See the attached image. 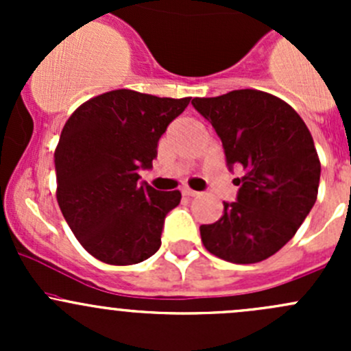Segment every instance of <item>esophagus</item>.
I'll return each instance as SVG.
<instances>
[{
	"label": "esophagus",
	"mask_w": 351,
	"mask_h": 351,
	"mask_svg": "<svg viewBox=\"0 0 351 351\" xmlns=\"http://www.w3.org/2000/svg\"><path fill=\"white\" fill-rule=\"evenodd\" d=\"M182 193L185 197H197L198 195V192H195V190H192V189H189V186H185V189L182 190Z\"/></svg>",
	"instance_id": "obj_1"
}]
</instances>
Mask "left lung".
<instances>
[{
	"label": "left lung",
	"mask_w": 351,
	"mask_h": 351,
	"mask_svg": "<svg viewBox=\"0 0 351 351\" xmlns=\"http://www.w3.org/2000/svg\"><path fill=\"white\" fill-rule=\"evenodd\" d=\"M192 105L239 168L238 200L200 226L205 250L231 263H258L285 246L313 208L321 162L309 129L289 104L260 90H234Z\"/></svg>",
	"instance_id": "left-lung-1"
}]
</instances>
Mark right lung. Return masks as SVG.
I'll use <instances>...</instances> for the list:
<instances>
[{
  "label": "right lung",
  "mask_w": 351,
  "mask_h": 351,
  "mask_svg": "<svg viewBox=\"0 0 351 351\" xmlns=\"http://www.w3.org/2000/svg\"><path fill=\"white\" fill-rule=\"evenodd\" d=\"M190 98L113 90L74 110L56 147L58 204L81 246L108 265H134L161 246L165 217L180 190L139 183L158 141Z\"/></svg>",
  "instance_id": "1"
}]
</instances>
